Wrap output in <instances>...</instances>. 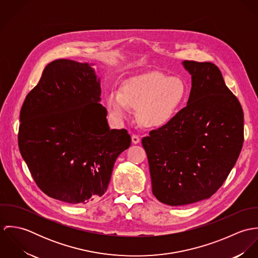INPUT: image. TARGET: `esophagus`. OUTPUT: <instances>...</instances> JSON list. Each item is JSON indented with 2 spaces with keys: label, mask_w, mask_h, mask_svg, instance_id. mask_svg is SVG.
<instances>
[{
  "label": "esophagus",
  "mask_w": 258,
  "mask_h": 258,
  "mask_svg": "<svg viewBox=\"0 0 258 258\" xmlns=\"http://www.w3.org/2000/svg\"><path fill=\"white\" fill-rule=\"evenodd\" d=\"M140 137L138 136V135H135V134H133L132 135V143L133 144H138V143H140Z\"/></svg>",
  "instance_id": "esophagus-1"
}]
</instances>
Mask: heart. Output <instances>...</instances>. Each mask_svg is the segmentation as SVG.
<instances>
[{
  "instance_id": "1",
  "label": "heart",
  "mask_w": 258,
  "mask_h": 258,
  "mask_svg": "<svg viewBox=\"0 0 258 258\" xmlns=\"http://www.w3.org/2000/svg\"><path fill=\"white\" fill-rule=\"evenodd\" d=\"M188 89L180 77L149 73L126 80L121 92L111 91L106 101L111 114L117 119L126 118L130 109H137L142 125L161 128L171 123L183 109Z\"/></svg>"
}]
</instances>
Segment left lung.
I'll list each match as a JSON object with an SVG mask.
<instances>
[{
  "label": "left lung",
  "instance_id": "left-lung-1",
  "mask_svg": "<svg viewBox=\"0 0 258 258\" xmlns=\"http://www.w3.org/2000/svg\"><path fill=\"white\" fill-rule=\"evenodd\" d=\"M183 64L191 74L187 105L142 139L152 192L169 206L212 197L235 165L244 139L242 107L219 68L194 60Z\"/></svg>",
  "mask_w": 258,
  "mask_h": 258
}]
</instances>
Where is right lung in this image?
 Listing matches in <instances>:
<instances>
[{"instance_id": "add662e5", "label": "right lung", "mask_w": 258, "mask_h": 258, "mask_svg": "<svg viewBox=\"0 0 258 258\" xmlns=\"http://www.w3.org/2000/svg\"><path fill=\"white\" fill-rule=\"evenodd\" d=\"M100 93L88 63L56 59L23 103L21 155L37 186L52 199L82 205L103 196L117 157L131 145L127 130H110Z\"/></svg>"}]
</instances>
